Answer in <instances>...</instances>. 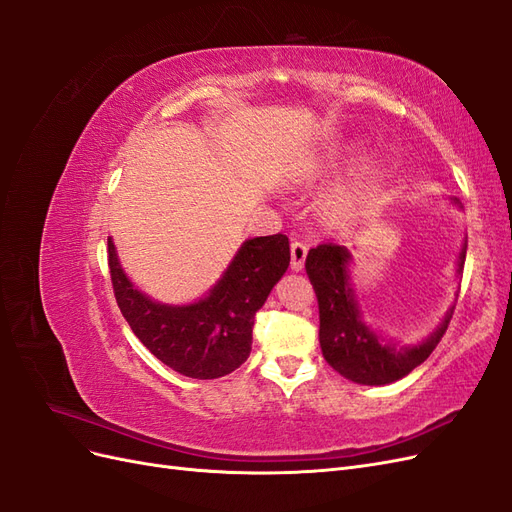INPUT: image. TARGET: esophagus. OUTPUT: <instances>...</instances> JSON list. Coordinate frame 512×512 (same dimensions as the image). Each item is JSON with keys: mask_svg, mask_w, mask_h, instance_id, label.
<instances>
[{"mask_svg": "<svg viewBox=\"0 0 512 512\" xmlns=\"http://www.w3.org/2000/svg\"><path fill=\"white\" fill-rule=\"evenodd\" d=\"M307 243L303 241H292L290 243V267L294 271H301L305 265V258H307Z\"/></svg>", "mask_w": 512, "mask_h": 512, "instance_id": "34e87169", "label": "esophagus"}]
</instances>
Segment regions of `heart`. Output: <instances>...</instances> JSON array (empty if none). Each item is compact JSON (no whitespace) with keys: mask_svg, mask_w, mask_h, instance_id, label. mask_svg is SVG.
Returning <instances> with one entry per match:
<instances>
[{"mask_svg":"<svg viewBox=\"0 0 512 512\" xmlns=\"http://www.w3.org/2000/svg\"><path fill=\"white\" fill-rule=\"evenodd\" d=\"M356 147H346L344 151H335L333 156L324 160V168H335L348 160ZM371 181H374V168H363L359 175H354L350 181L337 185V188L329 194L327 198V211L337 220H352L354 215H359L361 209L365 207L369 190H371Z\"/></svg>","mask_w":512,"mask_h":512,"instance_id":"1","label":"heart"}]
</instances>
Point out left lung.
<instances>
[{
	"instance_id": "1",
	"label": "left lung",
	"mask_w": 512,
	"mask_h": 512,
	"mask_svg": "<svg viewBox=\"0 0 512 512\" xmlns=\"http://www.w3.org/2000/svg\"><path fill=\"white\" fill-rule=\"evenodd\" d=\"M453 203L461 207L457 198H453ZM466 250L468 241L463 243L459 252L457 273L463 271ZM350 260L352 254L348 252V247L339 243H320L309 250L305 260V271L318 297V337L322 356L337 374L356 384H391L408 376L414 367L427 361V356L446 333L455 307L448 309L440 327L425 337L423 342L414 346L384 342L363 320V312L350 284Z\"/></svg>"
}]
</instances>
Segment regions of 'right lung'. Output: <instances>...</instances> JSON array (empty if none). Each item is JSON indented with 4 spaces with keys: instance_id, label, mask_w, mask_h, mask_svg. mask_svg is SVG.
I'll use <instances>...</instances> for the list:
<instances>
[{
    "instance_id": "add662e5",
    "label": "right lung",
    "mask_w": 512,
    "mask_h": 512,
    "mask_svg": "<svg viewBox=\"0 0 512 512\" xmlns=\"http://www.w3.org/2000/svg\"><path fill=\"white\" fill-rule=\"evenodd\" d=\"M290 265L286 235L247 239L215 286L188 305L153 301L121 269L108 239V269L123 318L145 348L179 374L222 378L247 361L258 309Z\"/></svg>"
}]
</instances>
